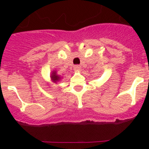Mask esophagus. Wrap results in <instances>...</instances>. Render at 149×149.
<instances>
[{"label": "esophagus", "mask_w": 149, "mask_h": 149, "mask_svg": "<svg viewBox=\"0 0 149 149\" xmlns=\"http://www.w3.org/2000/svg\"><path fill=\"white\" fill-rule=\"evenodd\" d=\"M80 69H81V66H80V65H74V70H77V71H78V70H79Z\"/></svg>", "instance_id": "esophagus-1"}]
</instances>
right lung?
<instances>
[{
	"instance_id": "add662e5",
	"label": "right lung",
	"mask_w": 149,
	"mask_h": 149,
	"mask_svg": "<svg viewBox=\"0 0 149 149\" xmlns=\"http://www.w3.org/2000/svg\"><path fill=\"white\" fill-rule=\"evenodd\" d=\"M59 79H60V78H59V77H58V76H57V75H56L55 72H54L53 74H52V79L54 82L58 81Z\"/></svg>"
}]
</instances>
